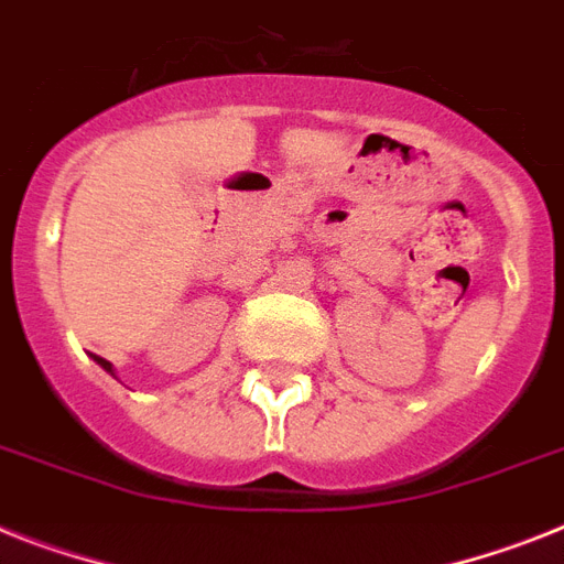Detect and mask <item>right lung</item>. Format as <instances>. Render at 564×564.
Wrapping results in <instances>:
<instances>
[{
  "mask_svg": "<svg viewBox=\"0 0 564 564\" xmlns=\"http://www.w3.org/2000/svg\"><path fill=\"white\" fill-rule=\"evenodd\" d=\"M95 362H97V366H100V369L109 371V375H115V366H111L109 360H104V357H95Z\"/></svg>",
  "mask_w": 564,
  "mask_h": 564,
  "instance_id": "1",
  "label": "right lung"
}]
</instances>
